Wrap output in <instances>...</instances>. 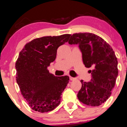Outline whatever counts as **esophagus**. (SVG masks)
Masks as SVG:
<instances>
[{
  "mask_svg": "<svg viewBox=\"0 0 127 127\" xmlns=\"http://www.w3.org/2000/svg\"><path fill=\"white\" fill-rule=\"evenodd\" d=\"M70 80H71V81L75 80H76V78H74V77H70Z\"/></svg>",
  "mask_w": 127,
  "mask_h": 127,
  "instance_id": "obj_1",
  "label": "esophagus"
}]
</instances>
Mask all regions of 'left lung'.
<instances>
[{
	"instance_id": "8db88e82",
	"label": "left lung",
	"mask_w": 127,
	"mask_h": 127,
	"mask_svg": "<svg viewBox=\"0 0 127 127\" xmlns=\"http://www.w3.org/2000/svg\"><path fill=\"white\" fill-rule=\"evenodd\" d=\"M68 42L79 45L85 67L93 69L91 81H80L78 100L89 106L102 105L110 97L118 75L115 53L105 40L94 33H74Z\"/></svg>"
}]
</instances>
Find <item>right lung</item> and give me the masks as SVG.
I'll return each instance as SVG.
<instances>
[{"mask_svg": "<svg viewBox=\"0 0 127 127\" xmlns=\"http://www.w3.org/2000/svg\"><path fill=\"white\" fill-rule=\"evenodd\" d=\"M70 34L36 38L25 45L16 62V81L21 94L33 110L50 111L60 103L68 76L56 77L48 66L55 61L57 49L67 42Z\"/></svg>", "mask_w": 127, "mask_h": 127, "instance_id": "1", "label": "right lung"}]
</instances>
